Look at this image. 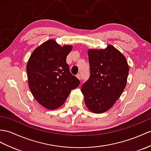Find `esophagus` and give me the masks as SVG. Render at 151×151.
I'll return each instance as SVG.
<instances>
[{
	"instance_id": "esophagus-1",
	"label": "esophagus",
	"mask_w": 151,
	"mask_h": 151,
	"mask_svg": "<svg viewBox=\"0 0 151 151\" xmlns=\"http://www.w3.org/2000/svg\"><path fill=\"white\" fill-rule=\"evenodd\" d=\"M76 77H77V78H78V79H79V80H80L81 79V74H80V73H78V74L76 76Z\"/></svg>"
}]
</instances>
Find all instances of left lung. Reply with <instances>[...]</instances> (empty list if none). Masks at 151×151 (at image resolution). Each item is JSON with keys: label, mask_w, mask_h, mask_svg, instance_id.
<instances>
[{"label": "left lung", "mask_w": 151, "mask_h": 151, "mask_svg": "<svg viewBox=\"0 0 151 151\" xmlns=\"http://www.w3.org/2000/svg\"><path fill=\"white\" fill-rule=\"evenodd\" d=\"M90 76L81 87L87 108L94 113L111 108L126 88L129 73L126 58L111 45L88 50Z\"/></svg>", "instance_id": "left-lung-1"}]
</instances>
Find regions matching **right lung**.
I'll use <instances>...</instances> for the list:
<instances>
[{
    "instance_id": "1",
    "label": "right lung",
    "mask_w": 151,
    "mask_h": 151,
    "mask_svg": "<svg viewBox=\"0 0 151 151\" xmlns=\"http://www.w3.org/2000/svg\"><path fill=\"white\" fill-rule=\"evenodd\" d=\"M72 45L50 39L33 50L26 66L29 88L38 103L53 110L64 104L80 81L70 72L67 56Z\"/></svg>"
}]
</instances>
